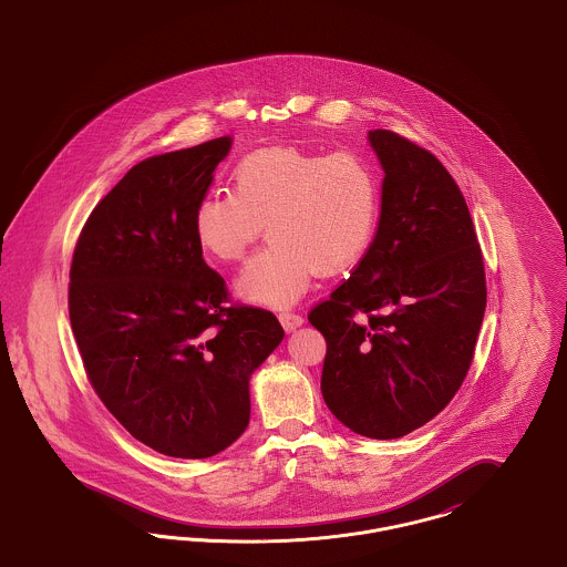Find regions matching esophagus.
Wrapping results in <instances>:
<instances>
[{
	"label": "esophagus",
	"mask_w": 567,
	"mask_h": 567,
	"mask_svg": "<svg viewBox=\"0 0 567 567\" xmlns=\"http://www.w3.org/2000/svg\"><path fill=\"white\" fill-rule=\"evenodd\" d=\"M278 321H280V324L285 327V331H296L297 327H301L303 324V319L299 317V315H296V312H280L278 315Z\"/></svg>",
	"instance_id": "obj_1"
}]
</instances>
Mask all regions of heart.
Wrapping results in <instances>:
<instances>
[{"label": "heart", "mask_w": 567, "mask_h": 567, "mask_svg": "<svg viewBox=\"0 0 567 567\" xmlns=\"http://www.w3.org/2000/svg\"><path fill=\"white\" fill-rule=\"evenodd\" d=\"M231 183L195 204L193 234L204 255L234 264L266 225L270 244L236 280L250 303L293 306L317 274L357 266L377 238L382 187L361 155L266 146L236 163Z\"/></svg>", "instance_id": "b5f03b06"}]
</instances>
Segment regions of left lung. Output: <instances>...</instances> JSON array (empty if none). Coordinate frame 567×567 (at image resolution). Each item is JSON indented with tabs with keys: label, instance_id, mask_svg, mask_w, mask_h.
I'll list each match as a JSON object with an SVG mask.
<instances>
[{
	"label": "left lung",
	"instance_id": "obj_1",
	"mask_svg": "<svg viewBox=\"0 0 567 567\" xmlns=\"http://www.w3.org/2000/svg\"><path fill=\"white\" fill-rule=\"evenodd\" d=\"M382 178L377 238L308 321L324 336L321 391L351 432L393 440L430 423L470 370L485 264L446 167L402 135L368 132Z\"/></svg>",
	"mask_w": 567,
	"mask_h": 567
}]
</instances>
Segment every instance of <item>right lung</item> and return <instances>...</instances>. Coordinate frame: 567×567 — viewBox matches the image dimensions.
Here are the masks:
<instances>
[{
  "label": "right lung",
  "mask_w": 567,
  "mask_h": 567,
  "mask_svg": "<svg viewBox=\"0 0 567 567\" xmlns=\"http://www.w3.org/2000/svg\"><path fill=\"white\" fill-rule=\"evenodd\" d=\"M231 142L134 165L84 223L72 259L86 377L114 419L167 457H213L243 435L250 377L285 338L268 310L225 306V280L195 243V204Z\"/></svg>",
  "instance_id": "1"
}]
</instances>
